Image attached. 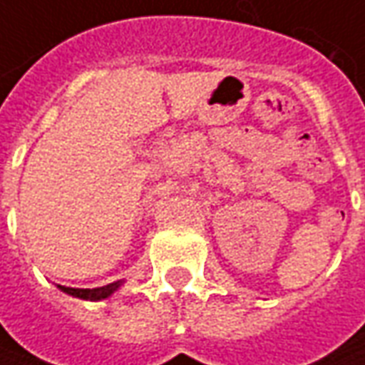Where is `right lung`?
<instances>
[{"label":"right lung","instance_id":"add662e5","mask_svg":"<svg viewBox=\"0 0 365 365\" xmlns=\"http://www.w3.org/2000/svg\"><path fill=\"white\" fill-rule=\"evenodd\" d=\"M122 284H124V280H116V282L104 284V287H98V289H68V287H61V284H58V289L63 290V292H67V294H71V297L96 302V300H104V298L112 297L116 290L120 289Z\"/></svg>","mask_w":365,"mask_h":365}]
</instances>
